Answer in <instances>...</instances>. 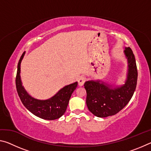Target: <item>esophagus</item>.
<instances>
[{
  "mask_svg": "<svg viewBox=\"0 0 151 151\" xmlns=\"http://www.w3.org/2000/svg\"><path fill=\"white\" fill-rule=\"evenodd\" d=\"M86 81V78L85 77V76H81L79 77L78 80V85L79 86H83L84 85V83H85Z\"/></svg>",
  "mask_w": 151,
  "mask_h": 151,
  "instance_id": "1",
  "label": "esophagus"
}]
</instances>
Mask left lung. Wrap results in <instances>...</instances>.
Listing matches in <instances>:
<instances>
[{
  "instance_id": "1",
  "label": "left lung",
  "mask_w": 151,
  "mask_h": 151,
  "mask_svg": "<svg viewBox=\"0 0 151 151\" xmlns=\"http://www.w3.org/2000/svg\"><path fill=\"white\" fill-rule=\"evenodd\" d=\"M128 60V73L125 84L112 89L111 85L100 81L85 82L86 105L94 115L98 117L112 116L121 111L131 100L136 89L138 72L132 50L126 47L124 50Z\"/></svg>"
}]
</instances>
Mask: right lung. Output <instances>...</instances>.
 <instances>
[{
	"instance_id": "right-lung-1",
	"label": "right lung",
	"mask_w": 151,
	"mask_h": 151,
	"mask_svg": "<svg viewBox=\"0 0 151 151\" xmlns=\"http://www.w3.org/2000/svg\"><path fill=\"white\" fill-rule=\"evenodd\" d=\"M25 52L20 58L18 63L16 76V87L18 94L24 106L33 114L45 120H55L62 116L67 108L71 94L77 87L78 83L65 86L55 96L47 100H38L30 96L22 85L20 80V63Z\"/></svg>"
}]
</instances>
